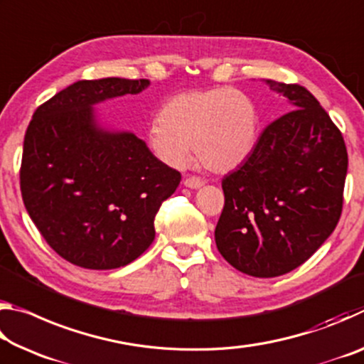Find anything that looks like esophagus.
<instances>
[{
	"mask_svg": "<svg viewBox=\"0 0 364 364\" xmlns=\"http://www.w3.org/2000/svg\"><path fill=\"white\" fill-rule=\"evenodd\" d=\"M202 184H204V180H200L199 176H188V178H184V186H186V188L197 189V188H200Z\"/></svg>",
	"mask_w": 364,
	"mask_h": 364,
	"instance_id": "34e87169",
	"label": "esophagus"
}]
</instances>
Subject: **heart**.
Listing matches in <instances>:
<instances>
[{"instance_id":"b5f03b06","label":"heart","mask_w":364,"mask_h":364,"mask_svg":"<svg viewBox=\"0 0 364 364\" xmlns=\"http://www.w3.org/2000/svg\"><path fill=\"white\" fill-rule=\"evenodd\" d=\"M257 132L254 101L242 91L218 86L170 97L160 119L147 127L146 141L159 160L175 168L189 162L194 144L204 167L225 173L250 156Z\"/></svg>"}]
</instances>
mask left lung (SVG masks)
<instances>
[{"mask_svg":"<svg viewBox=\"0 0 364 364\" xmlns=\"http://www.w3.org/2000/svg\"><path fill=\"white\" fill-rule=\"evenodd\" d=\"M267 83L292 110L271 122L223 178L215 228L225 260L255 278L286 274L321 247L341 218L348 167L342 133L316 97L297 83Z\"/></svg>","mask_w":364,"mask_h":364,"instance_id":"8db88e82","label":"left lung"}]
</instances>
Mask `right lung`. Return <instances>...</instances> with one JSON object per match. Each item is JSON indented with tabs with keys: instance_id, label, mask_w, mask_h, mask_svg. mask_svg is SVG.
<instances>
[{
	"instance_id": "right-lung-1",
	"label": "right lung",
	"mask_w": 364,
	"mask_h": 364,
	"mask_svg": "<svg viewBox=\"0 0 364 364\" xmlns=\"http://www.w3.org/2000/svg\"><path fill=\"white\" fill-rule=\"evenodd\" d=\"M149 80H80L35 110L23 138L21 193L58 255L77 267L132 263L156 237L154 218L181 173L133 133L106 132L93 106L138 95Z\"/></svg>"
}]
</instances>
